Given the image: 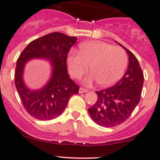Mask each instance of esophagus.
<instances>
[{"instance_id":"esophagus-1","label":"esophagus","mask_w":160,"mask_h":160,"mask_svg":"<svg viewBox=\"0 0 160 160\" xmlns=\"http://www.w3.org/2000/svg\"><path fill=\"white\" fill-rule=\"evenodd\" d=\"M88 91L87 90H86V89H83L82 88V87H80V90H79V93H87V92Z\"/></svg>"}]
</instances>
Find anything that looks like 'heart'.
Returning <instances> with one entry per match:
<instances>
[{
    "label": "heart",
    "instance_id": "1",
    "mask_svg": "<svg viewBox=\"0 0 160 160\" xmlns=\"http://www.w3.org/2000/svg\"><path fill=\"white\" fill-rule=\"evenodd\" d=\"M67 63L70 73L75 78L84 74L90 65L92 72L85 77L86 84L98 81L102 87H110L123 76L127 66V55L119 47L93 40L81 43L80 52L71 50Z\"/></svg>",
    "mask_w": 160,
    "mask_h": 160
}]
</instances>
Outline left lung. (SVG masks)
Wrapping results in <instances>:
<instances>
[{
  "instance_id": "obj_1",
  "label": "left lung",
  "mask_w": 160,
  "mask_h": 160,
  "mask_svg": "<svg viewBox=\"0 0 160 160\" xmlns=\"http://www.w3.org/2000/svg\"><path fill=\"white\" fill-rule=\"evenodd\" d=\"M119 44L129 56L127 72L114 86L96 92L97 101L88 110L92 120L104 127H116L129 118L140 100L143 85V73L137 58Z\"/></svg>"
}]
</instances>
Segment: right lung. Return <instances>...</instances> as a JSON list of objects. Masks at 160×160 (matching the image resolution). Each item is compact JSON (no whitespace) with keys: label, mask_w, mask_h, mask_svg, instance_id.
<instances>
[{"label":"right lung","mask_w":160,"mask_h":160,"mask_svg":"<svg viewBox=\"0 0 160 160\" xmlns=\"http://www.w3.org/2000/svg\"><path fill=\"white\" fill-rule=\"evenodd\" d=\"M76 37L53 32L31 41L17 60L14 81L27 112L39 120H50L60 116L69 100L78 93V87L67 73V58L70 48L77 42ZM32 58H43L52 66L48 82L39 90H31L24 83V67Z\"/></svg>","instance_id":"1"}]
</instances>
